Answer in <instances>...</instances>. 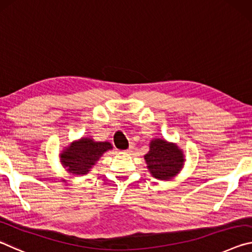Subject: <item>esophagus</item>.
I'll list each match as a JSON object with an SVG mask.
<instances>
[{
	"label": "esophagus",
	"mask_w": 252,
	"mask_h": 252,
	"mask_svg": "<svg viewBox=\"0 0 252 252\" xmlns=\"http://www.w3.org/2000/svg\"><path fill=\"white\" fill-rule=\"evenodd\" d=\"M133 150H134V145H129V147L126 150V153H131Z\"/></svg>",
	"instance_id": "obj_1"
}]
</instances>
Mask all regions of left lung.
<instances>
[{
  "instance_id": "1",
  "label": "left lung",
  "mask_w": 252,
  "mask_h": 252,
  "mask_svg": "<svg viewBox=\"0 0 252 252\" xmlns=\"http://www.w3.org/2000/svg\"><path fill=\"white\" fill-rule=\"evenodd\" d=\"M151 175L159 181H170L182 170L185 163L183 150L177 144L155 137L150 143V151L144 156Z\"/></svg>"
}]
</instances>
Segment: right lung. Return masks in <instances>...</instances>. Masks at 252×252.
<instances>
[{
    "label": "right lung",
    "mask_w": 252,
    "mask_h": 252,
    "mask_svg": "<svg viewBox=\"0 0 252 252\" xmlns=\"http://www.w3.org/2000/svg\"><path fill=\"white\" fill-rule=\"evenodd\" d=\"M109 150H113L109 142H96L93 137H81L63 148L59 154L60 163L70 174L86 175Z\"/></svg>",
    "instance_id": "obj_1"
}]
</instances>
